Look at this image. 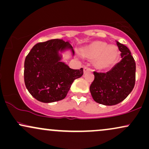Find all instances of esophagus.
<instances>
[{
    "label": "esophagus",
    "instance_id": "obj_1",
    "mask_svg": "<svg viewBox=\"0 0 149 149\" xmlns=\"http://www.w3.org/2000/svg\"><path fill=\"white\" fill-rule=\"evenodd\" d=\"M92 71V69H90V67H88V66H84V68H83V71H84V73H86L87 71Z\"/></svg>",
    "mask_w": 149,
    "mask_h": 149
}]
</instances>
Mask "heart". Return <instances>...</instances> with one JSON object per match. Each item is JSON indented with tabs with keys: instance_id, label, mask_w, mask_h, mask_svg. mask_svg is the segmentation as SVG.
<instances>
[{
	"instance_id": "obj_1",
	"label": "heart",
	"mask_w": 149,
	"mask_h": 149,
	"mask_svg": "<svg viewBox=\"0 0 149 149\" xmlns=\"http://www.w3.org/2000/svg\"><path fill=\"white\" fill-rule=\"evenodd\" d=\"M85 54L90 59H95V65L100 69H107L115 64L118 50L114 45H109L104 42H92L86 47Z\"/></svg>"
}]
</instances>
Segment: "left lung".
Listing matches in <instances>:
<instances>
[{
  "label": "left lung",
  "instance_id": "1",
  "mask_svg": "<svg viewBox=\"0 0 149 149\" xmlns=\"http://www.w3.org/2000/svg\"><path fill=\"white\" fill-rule=\"evenodd\" d=\"M116 42L122 59L107 73L94 71L95 80L90 87L93 100L106 106L120 103L132 91L135 85L134 58L125 45Z\"/></svg>",
  "mask_w": 149,
  "mask_h": 149
}]
</instances>
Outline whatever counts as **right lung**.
I'll use <instances>...</instances> for the list:
<instances>
[{
  "instance_id": "add662e5",
  "label": "right lung",
  "mask_w": 149,
  "mask_h": 149,
  "mask_svg": "<svg viewBox=\"0 0 149 149\" xmlns=\"http://www.w3.org/2000/svg\"><path fill=\"white\" fill-rule=\"evenodd\" d=\"M71 49L69 42L52 39L38 42L26 57L24 83L36 100L43 103L60 101L66 97L74 80L83 76V69H72L59 60V50Z\"/></svg>"
}]
</instances>
